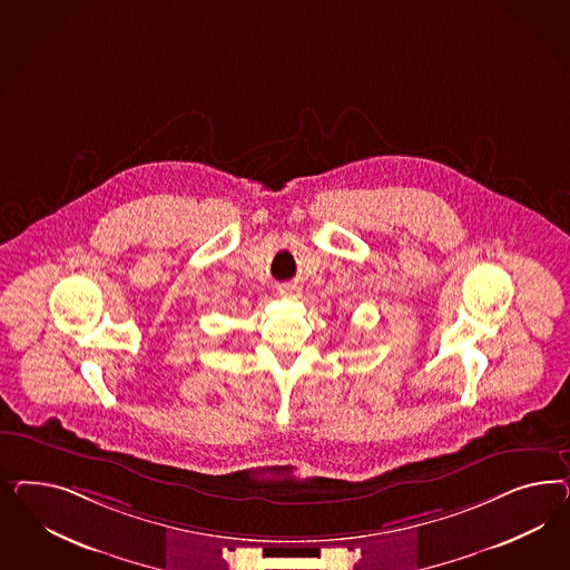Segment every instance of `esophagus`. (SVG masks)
<instances>
[{"instance_id":"1","label":"esophagus","mask_w":570,"mask_h":570,"mask_svg":"<svg viewBox=\"0 0 570 570\" xmlns=\"http://www.w3.org/2000/svg\"><path fill=\"white\" fill-rule=\"evenodd\" d=\"M279 296H296L298 294V286L296 284H284L277 288Z\"/></svg>"}]
</instances>
